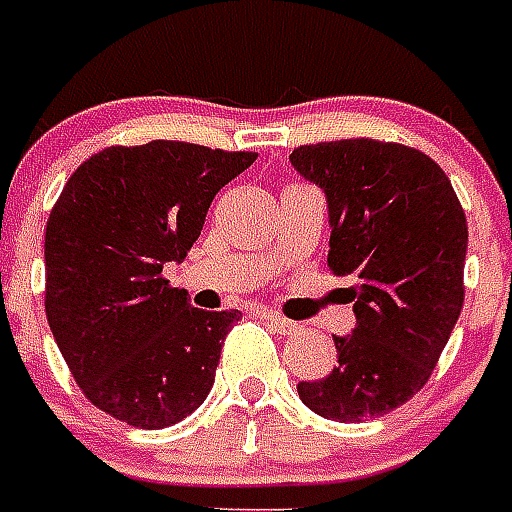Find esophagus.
Returning a JSON list of instances; mask_svg holds the SVG:
<instances>
[{"label":"esophagus","mask_w":512,"mask_h":512,"mask_svg":"<svg viewBox=\"0 0 512 512\" xmlns=\"http://www.w3.org/2000/svg\"><path fill=\"white\" fill-rule=\"evenodd\" d=\"M263 317H265V322H268V325H271L273 330H276V333H279V335H292V333H295V330H298V325H295V322L279 317L276 311H265Z\"/></svg>","instance_id":"34e87169"}]
</instances>
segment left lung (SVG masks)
Wrapping results in <instances>:
<instances>
[{"label": "left lung", "instance_id": "obj_1", "mask_svg": "<svg viewBox=\"0 0 512 512\" xmlns=\"http://www.w3.org/2000/svg\"><path fill=\"white\" fill-rule=\"evenodd\" d=\"M290 163L325 193L327 265L351 282L357 317L351 335H333L338 365L298 395L333 421L384 416L427 384L462 311V204L438 163L403 144H306Z\"/></svg>", "mask_w": 512, "mask_h": 512}]
</instances>
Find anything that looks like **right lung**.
Listing matches in <instances>:
<instances>
[{
	"label": "right lung",
	"mask_w": 512,
	"mask_h": 512,
	"mask_svg": "<svg viewBox=\"0 0 512 512\" xmlns=\"http://www.w3.org/2000/svg\"><path fill=\"white\" fill-rule=\"evenodd\" d=\"M255 152L187 142L107 147L74 171L45 228V314L74 381L131 427L204 403L241 311H204L161 273L182 263L214 195Z\"/></svg>",
	"instance_id": "1"
}]
</instances>
